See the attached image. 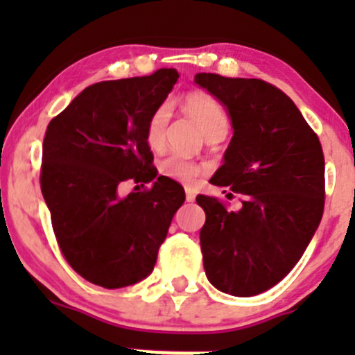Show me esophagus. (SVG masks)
Wrapping results in <instances>:
<instances>
[{"label": "esophagus", "instance_id": "34e87169", "mask_svg": "<svg viewBox=\"0 0 355 355\" xmlns=\"http://www.w3.org/2000/svg\"><path fill=\"white\" fill-rule=\"evenodd\" d=\"M185 199H187V202H194L196 192L192 189H185Z\"/></svg>", "mask_w": 355, "mask_h": 355}]
</instances>
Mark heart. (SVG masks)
<instances>
[{"label": "heart", "instance_id": "obj_1", "mask_svg": "<svg viewBox=\"0 0 355 355\" xmlns=\"http://www.w3.org/2000/svg\"><path fill=\"white\" fill-rule=\"evenodd\" d=\"M182 105H184V110L198 121L200 130L206 134V137L220 134V132H227V111H225L221 103L214 96L202 91L189 92L184 98ZM168 116H170L168 106L161 105L151 114V118L148 121V127H146V142L155 151L163 148L164 144V128H166ZM159 171L164 177L171 178V180L180 182V184L185 185H192L198 180L199 175L202 173V168L199 164H196L194 161L185 159L184 156L171 155L166 159L161 161Z\"/></svg>", "mask_w": 355, "mask_h": 355}]
</instances>
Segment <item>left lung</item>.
<instances>
[{
  "instance_id": "1",
  "label": "left lung",
  "mask_w": 355,
  "mask_h": 355,
  "mask_svg": "<svg viewBox=\"0 0 355 355\" xmlns=\"http://www.w3.org/2000/svg\"><path fill=\"white\" fill-rule=\"evenodd\" d=\"M194 82L225 106L234 128L223 164L209 182L244 198L241 209L227 211L218 199L198 196L206 213L204 270L221 292L252 297L287 277L320 227L323 149L299 108L275 85L218 73H198Z\"/></svg>"
}]
</instances>
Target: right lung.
I'll return each instance as SVG.
<instances>
[{"instance_id": "1", "label": "right lung", "mask_w": 355, "mask_h": 355, "mask_svg": "<svg viewBox=\"0 0 355 355\" xmlns=\"http://www.w3.org/2000/svg\"><path fill=\"white\" fill-rule=\"evenodd\" d=\"M175 68L89 85L49 121L41 191L71 268L91 284L121 288L149 277L185 192L157 177L146 127L178 80ZM153 182L123 196L125 181ZM139 187V185H137Z\"/></svg>"}]
</instances>
